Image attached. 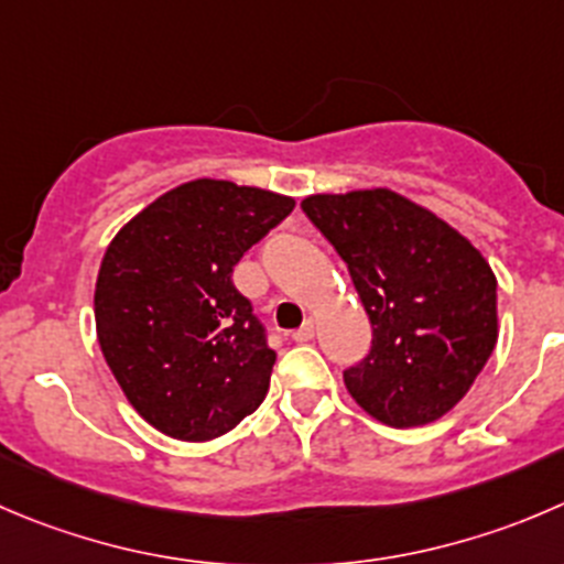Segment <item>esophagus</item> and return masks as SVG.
<instances>
[{
    "label": "esophagus",
    "instance_id": "1",
    "mask_svg": "<svg viewBox=\"0 0 564 564\" xmlns=\"http://www.w3.org/2000/svg\"><path fill=\"white\" fill-rule=\"evenodd\" d=\"M314 330H316V325H314V319H305V325L303 327H297V330L292 333V338L294 341H311V338H314Z\"/></svg>",
    "mask_w": 564,
    "mask_h": 564
}]
</instances>
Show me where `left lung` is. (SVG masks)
<instances>
[{
    "label": "left lung",
    "instance_id": "left-lung-1",
    "mask_svg": "<svg viewBox=\"0 0 564 564\" xmlns=\"http://www.w3.org/2000/svg\"><path fill=\"white\" fill-rule=\"evenodd\" d=\"M371 322V352L344 386L380 424L424 427L474 386L499 338L496 275L444 217L388 187L303 198Z\"/></svg>",
    "mask_w": 564,
    "mask_h": 564
}]
</instances>
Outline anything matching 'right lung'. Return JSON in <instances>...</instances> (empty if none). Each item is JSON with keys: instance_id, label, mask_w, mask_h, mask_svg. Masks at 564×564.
I'll return each mask as SVG.
<instances>
[{"instance_id": "add662e5", "label": "right lung", "mask_w": 564, "mask_h": 564, "mask_svg": "<svg viewBox=\"0 0 564 564\" xmlns=\"http://www.w3.org/2000/svg\"><path fill=\"white\" fill-rule=\"evenodd\" d=\"M292 209L289 195L195 178L137 212L104 250L98 347L131 408L167 438H220L264 402L275 349L231 272Z\"/></svg>"}]
</instances>
